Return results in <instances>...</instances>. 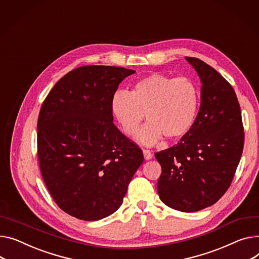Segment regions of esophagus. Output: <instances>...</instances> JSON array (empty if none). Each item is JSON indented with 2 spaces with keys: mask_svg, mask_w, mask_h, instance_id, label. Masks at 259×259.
I'll return each mask as SVG.
<instances>
[{
  "mask_svg": "<svg viewBox=\"0 0 259 259\" xmlns=\"http://www.w3.org/2000/svg\"><path fill=\"white\" fill-rule=\"evenodd\" d=\"M143 154H144V158H145L146 160H150V159L153 157L152 153H151L149 150H143Z\"/></svg>",
  "mask_w": 259,
  "mask_h": 259,
  "instance_id": "obj_1",
  "label": "esophagus"
}]
</instances>
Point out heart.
<instances>
[{"mask_svg":"<svg viewBox=\"0 0 259 259\" xmlns=\"http://www.w3.org/2000/svg\"><path fill=\"white\" fill-rule=\"evenodd\" d=\"M199 100L198 85L191 78L152 73L137 79L130 93L116 91L110 107L116 122L128 135L136 131L146 113L149 120L137 131L135 141L152 146L162 134L176 139L191 130Z\"/></svg>","mask_w":259,"mask_h":259,"instance_id":"1","label":"heart"}]
</instances>
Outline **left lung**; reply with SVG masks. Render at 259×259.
<instances>
[{"label": "left lung", "instance_id": "1", "mask_svg": "<svg viewBox=\"0 0 259 259\" xmlns=\"http://www.w3.org/2000/svg\"><path fill=\"white\" fill-rule=\"evenodd\" d=\"M185 59L202 84L199 112L179 143L155 157L161 165L160 200L173 209L194 212L218 202L230 186L244 149V128L232 86L204 61Z\"/></svg>", "mask_w": 259, "mask_h": 259}]
</instances>
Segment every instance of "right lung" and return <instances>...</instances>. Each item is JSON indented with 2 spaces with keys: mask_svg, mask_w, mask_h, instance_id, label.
Returning <instances> with one entry per match:
<instances>
[{
  "mask_svg": "<svg viewBox=\"0 0 259 259\" xmlns=\"http://www.w3.org/2000/svg\"><path fill=\"white\" fill-rule=\"evenodd\" d=\"M134 70L85 65L67 73L45 102L37 122L44 181L59 207L83 221L115 212L143 161L142 150L113 124L110 102Z\"/></svg>",
  "mask_w": 259,
  "mask_h": 259,
  "instance_id": "right-lung-1",
  "label": "right lung"
}]
</instances>
